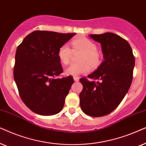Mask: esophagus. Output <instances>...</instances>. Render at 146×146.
<instances>
[{"mask_svg":"<svg viewBox=\"0 0 146 146\" xmlns=\"http://www.w3.org/2000/svg\"><path fill=\"white\" fill-rule=\"evenodd\" d=\"M73 79H74L75 81H79V77H73Z\"/></svg>","mask_w":146,"mask_h":146,"instance_id":"1","label":"esophagus"}]
</instances>
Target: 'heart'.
I'll list each match as a JSON object with an SVG mask.
<instances>
[{"mask_svg": "<svg viewBox=\"0 0 146 146\" xmlns=\"http://www.w3.org/2000/svg\"><path fill=\"white\" fill-rule=\"evenodd\" d=\"M71 48L67 44H63L58 50V57L62 63L67 65L71 60L72 54L81 51L78 61L79 62L71 64L67 69L65 73L73 76H79L87 73L91 68L95 69L100 65L102 55L97 50V45L94 42L86 37L78 38L71 42Z\"/></svg>", "mask_w": 146, "mask_h": 146, "instance_id": "heart-1", "label": "heart"}]
</instances>
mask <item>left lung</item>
Wrapping results in <instances>:
<instances>
[{
	"mask_svg": "<svg viewBox=\"0 0 146 146\" xmlns=\"http://www.w3.org/2000/svg\"><path fill=\"white\" fill-rule=\"evenodd\" d=\"M89 36L101 44L104 60L87 76L93 81L79 79L83 84L80 106L87 115L102 117L117 108L129 90L135 57L128 42L117 35L106 33Z\"/></svg>",
	"mask_w": 146,
	"mask_h": 146,
	"instance_id": "obj_1",
	"label": "left lung"
}]
</instances>
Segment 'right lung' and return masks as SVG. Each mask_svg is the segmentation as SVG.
<instances>
[{"mask_svg": "<svg viewBox=\"0 0 146 146\" xmlns=\"http://www.w3.org/2000/svg\"><path fill=\"white\" fill-rule=\"evenodd\" d=\"M75 35L35 31L17 47L14 79L21 100L32 111L53 115L63 109L74 81L71 76L58 78L63 73L58 50Z\"/></svg>", "mask_w": 146, "mask_h": 146, "instance_id": "right-lung-1", "label": "right lung"}]
</instances>
